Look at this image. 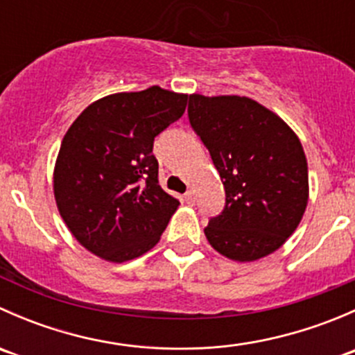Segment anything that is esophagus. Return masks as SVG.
<instances>
[{
	"label": "esophagus",
	"instance_id": "34e87169",
	"mask_svg": "<svg viewBox=\"0 0 355 355\" xmlns=\"http://www.w3.org/2000/svg\"><path fill=\"white\" fill-rule=\"evenodd\" d=\"M184 199H185V202H187V204H192V202H194V200H196L194 191H187V192H185Z\"/></svg>",
	"mask_w": 355,
	"mask_h": 355
}]
</instances>
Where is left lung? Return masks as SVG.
I'll list each match as a JSON object with an SVG mask.
<instances>
[{"label":"left lung","instance_id":"8db88e82","mask_svg":"<svg viewBox=\"0 0 355 355\" xmlns=\"http://www.w3.org/2000/svg\"><path fill=\"white\" fill-rule=\"evenodd\" d=\"M189 121L225 187V207L204 228L228 259L256 261L295 232L309 198L302 144L280 116L241 96H189Z\"/></svg>","mask_w":355,"mask_h":355}]
</instances>
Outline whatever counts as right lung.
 <instances>
[{
  "label": "right lung",
  "mask_w": 355,
  "mask_h": 355,
  "mask_svg": "<svg viewBox=\"0 0 355 355\" xmlns=\"http://www.w3.org/2000/svg\"><path fill=\"white\" fill-rule=\"evenodd\" d=\"M185 106L187 94L153 85L98 99L68 128L55 199L68 230L92 254L123 263L157 244L180 202L157 182L153 144Z\"/></svg>",
  "instance_id": "right-lung-1"
}]
</instances>
